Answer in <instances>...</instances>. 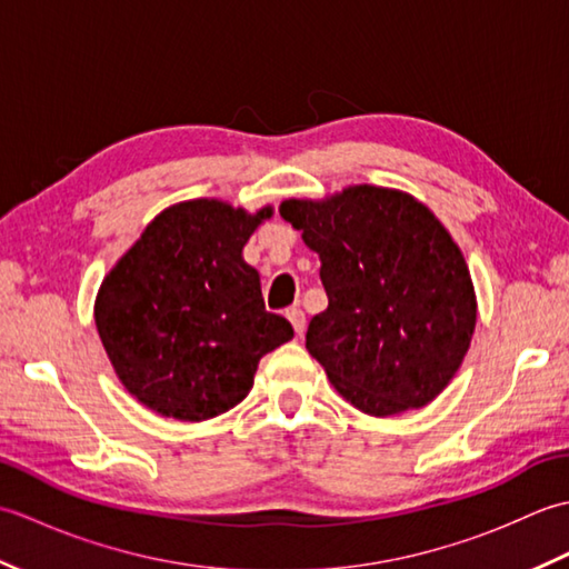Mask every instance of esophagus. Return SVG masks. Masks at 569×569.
Returning <instances> with one entry per match:
<instances>
[{"instance_id": "34e87169", "label": "esophagus", "mask_w": 569, "mask_h": 569, "mask_svg": "<svg viewBox=\"0 0 569 569\" xmlns=\"http://www.w3.org/2000/svg\"><path fill=\"white\" fill-rule=\"evenodd\" d=\"M286 318L291 320V325H293V330H296V335L300 337L306 332V312L300 310V308H291L286 312Z\"/></svg>"}]
</instances>
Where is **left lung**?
Returning <instances> with one entry per match:
<instances>
[{"label": "left lung", "mask_w": 569, "mask_h": 569, "mask_svg": "<svg viewBox=\"0 0 569 569\" xmlns=\"http://www.w3.org/2000/svg\"><path fill=\"white\" fill-rule=\"evenodd\" d=\"M286 222L318 251L328 308L306 347L355 408L386 418L428 406L457 373L477 322L467 261L426 204L352 186L283 200Z\"/></svg>", "instance_id": "1"}]
</instances>
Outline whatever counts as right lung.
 I'll use <instances>...</instances> for the list:
<instances>
[{
  "label": "right lung",
  "instance_id": "1",
  "mask_svg": "<svg viewBox=\"0 0 569 569\" xmlns=\"http://www.w3.org/2000/svg\"><path fill=\"white\" fill-rule=\"evenodd\" d=\"M271 212L178 202L104 276L94 300L104 352L124 389L159 416L198 422L234 408L259 359L293 337L291 322L266 312L259 271L241 259Z\"/></svg>",
  "mask_w": 569,
  "mask_h": 569
}]
</instances>
